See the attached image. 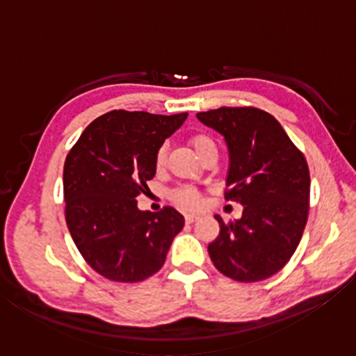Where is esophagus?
Returning <instances> with one entry per match:
<instances>
[{
	"mask_svg": "<svg viewBox=\"0 0 356 356\" xmlns=\"http://www.w3.org/2000/svg\"><path fill=\"white\" fill-rule=\"evenodd\" d=\"M197 218H200V216H197L196 213H186L185 215V222H193V221H196Z\"/></svg>",
	"mask_w": 356,
	"mask_h": 356,
	"instance_id": "obj_1",
	"label": "esophagus"
}]
</instances>
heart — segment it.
Returning a JSON list of instances; mask_svg holds the SVG:
<instances>
[{
	"label": "heart",
	"instance_id": "b5f03b06",
	"mask_svg": "<svg viewBox=\"0 0 356 356\" xmlns=\"http://www.w3.org/2000/svg\"><path fill=\"white\" fill-rule=\"evenodd\" d=\"M190 144L200 159L204 154L209 152V150L216 149L215 143L204 134L191 135ZM163 163H165V147H160L159 152L155 155V166L161 168ZM172 201L184 209H197L201 206V195L200 191L191 188V186H180V188H177L172 193Z\"/></svg>",
	"mask_w": 356,
	"mask_h": 356
}]
</instances>
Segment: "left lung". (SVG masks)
Segmentation results:
<instances>
[{
  "label": "left lung",
  "instance_id": "left-lung-1",
  "mask_svg": "<svg viewBox=\"0 0 356 356\" xmlns=\"http://www.w3.org/2000/svg\"><path fill=\"white\" fill-rule=\"evenodd\" d=\"M196 118L225 136V197L243 206L236 221L215 215L220 234L209 245L210 259L231 280H267L292 257L308 221L311 180L305 155L278 120L259 108L222 106Z\"/></svg>",
  "mask_w": 356,
  "mask_h": 356
}]
</instances>
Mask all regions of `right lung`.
I'll return each mask as SVG.
<instances>
[{"mask_svg":"<svg viewBox=\"0 0 356 356\" xmlns=\"http://www.w3.org/2000/svg\"><path fill=\"white\" fill-rule=\"evenodd\" d=\"M188 113L114 110L88 125L64 163L65 221L78 251L106 280L138 282L163 267L184 216L138 209L155 155Z\"/></svg>","mask_w":356,"mask_h":356,"instance_id":"add662e5","label":"right lung"}]
</instances>
